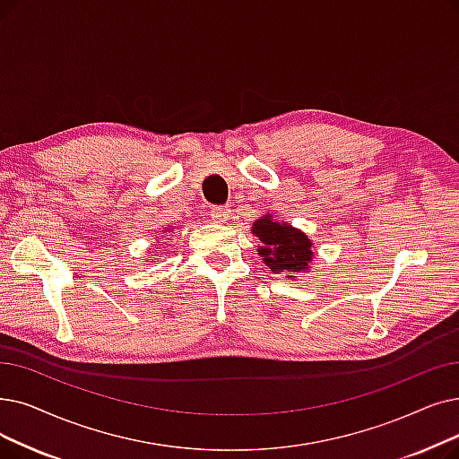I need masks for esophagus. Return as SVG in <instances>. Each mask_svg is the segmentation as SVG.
I'll return each mask as SVG.
<instances>
[{
	"label": "esophagus",
	"instance_id": "34e87169",
	"mask_svg": "<svg viewBox=\"0 0 459 459\" xmlns=\"http://www.w3.org/2000/svg\"><path fill=\"white\" fill-rule=\"evenodd\" d=\"M210 215L215 223H225L230 215V208L229 206H215V208H212Z\"/></svg>",
	"mask_w": 459,
	"mask_h": 459
}]
</instances>
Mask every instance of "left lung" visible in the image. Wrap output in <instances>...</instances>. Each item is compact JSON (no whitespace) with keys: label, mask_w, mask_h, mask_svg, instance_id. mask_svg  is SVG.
<instances>
[{"label":"left lung","mask_w":459,"mask_h":459,"mask_svg":"<svg viewBox=\"0 0 459 459\" xmlns=\"http://www.w3.org/2000/svg\"><path fill=\"white\" fill-rule=\"evenodd\" d=\"M251 232L258 238L256 251L263 263L273 273H289L287 277H304L313 264V242L300 229L289 221H277L272 213L258 217Z\"/></svg>","instance_id":"obj_1"}]
</instances>
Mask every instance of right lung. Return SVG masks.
<instances>
[{
    "instance_id": "obj_1",
    "label": "right lung",
    "mask_w": 459,
    "mask_h": 459,
    "mask_svg": "<svg viewBox=\"0 0 459 459\" xmlns=\"http://www.w3.org/2000/svg\"><path fill=\"white\" fill-rule=\"evenodd\" d=\"M172 229H165V230H161V238H159L157 236V240H155V246H163L165 244V240H167V238L165 236H169V232H170Z\"/></svg>"
}]
</instances>
